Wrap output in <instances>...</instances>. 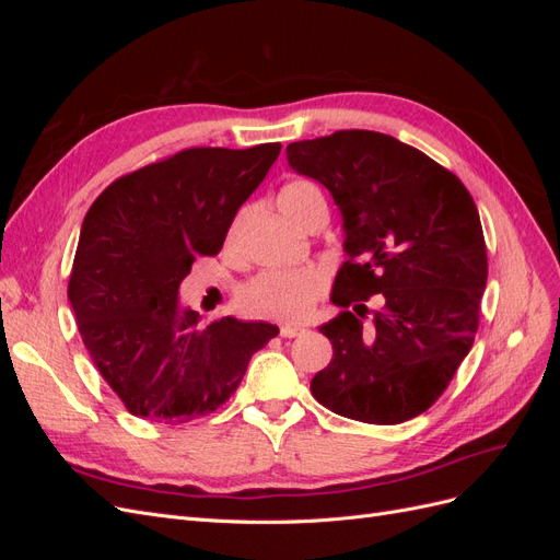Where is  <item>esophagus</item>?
<instances>
[{
  "label": "esophagus",
  "mask_w": 560,
  "mask_h": 560,
  "mask_svg": "<svg viewBox=\"0 0 560 560\" xmlns=\"http://www.w3.org/2000/svg\"><path fill=\"white\" fill-rule=\"evenodd\" d=\"M303 331H306V329H303V327H294V325H282V327H280V336H282V338H294V336H301Z\"/></svg>",
  "instance_id": "obj_1"
}]
</instances>
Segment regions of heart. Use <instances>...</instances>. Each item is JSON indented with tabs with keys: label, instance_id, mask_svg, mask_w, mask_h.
Listing matches in <instances>:
<instances>
[{
	"label": "heart",
	"instance_id": "b5f03b06",
	"mask_svg": "<svg viewBox=\"0 0 560 560\" xmlns=\"http://www.w3.org/2000/svg\"><path fill=\"white\" fill-rule=\"evenodd\" d=\"M282 212L296 222L308 208H327V200L313 182L294 179L280 191ZM327 278L317 268L268 270L249 280L241 290V306L254 317L268 319H303L308 317L315 301L325 294Z\"/></svg>",
	"mask_w": 560,
	"mask_h": 560
}]
</instances>
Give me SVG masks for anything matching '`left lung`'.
<instances>
[{
    "mask_svg": "<svg viewBox=\"0 0 560 560\" xmlns=\"http://www.w3.org/2000/svg\"><path fill=\"white\" fill-rule=\"evenodd\" d=\"M287 163L327 186L343 214L348 259L319 331L334 346L311 381L329 411L397 425L428 411L467 358L488 278L479 210L451 171L374 130L292 142ZM380 294L366 323L364 300Z\"/></svg>",
    "mask_w": 560,
    "mask_h": 560,
    "instance_id": "obj_1",
    "label": "left lung"
}]
</instances>
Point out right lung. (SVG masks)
<instances>
[{
    "mask_svg": "<svg viewBox=\"0 0 560 560\" xmlns=\"http://www.w3.org/2000/svg\"><path fill=\"white\" fill-rule=\"evenodd\" d=\"M280 149H184L118 177L86 212L67 296L93 364L132 416L179 425L217 411L278 336L268 322H202L177 296L191 264L222 249Z\"/></svg>",
    "mask_w": 560,
    "mask_h": 560,
    "instance_id": "right-lung-1",
    "label": "right lung"
}]
</instances>
